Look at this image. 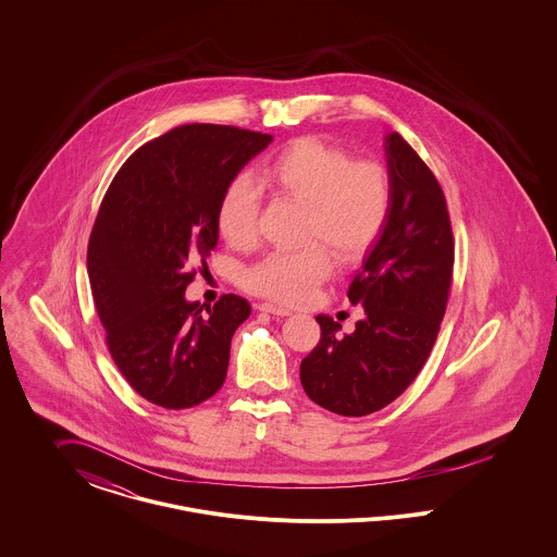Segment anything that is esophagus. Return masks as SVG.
<instances>
[{
  "mask_svg": "<svg viewBox=\"0 0 557 557\" xmlns=\"http://www.w3.org/2000/svg\"><path fill=\"white\" fill-rule=\"evenodd\" d=\"M259 309H261L263 313L280 315V318H286V315H290V309H286V307H277V305H271V302H263Z\"/></svg>",
  "mask_w": 557,
  "mask_h": 557,
  "instance_id": "obj_1",
  "label": "esophagus"
}]
</instances>
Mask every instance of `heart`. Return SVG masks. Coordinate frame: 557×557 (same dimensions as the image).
<instances>
[{
  "mask_svg": "<svg viewBox=\"0 0 557 557\" xmlns=\"http://www.w3.org/2000/svg\"><path fill=\"white\" fill-rule=\"evenodd\" d=\"M257 180L273 194L305 205L300 238L321 239L341 261H355L380 238L391 207L393 182L375 162H352L345 150L318 137L294 139L265 160ZM259 191L239 175L225 187L216 207V232L234 248L257 239ZM330 252L309 242L273 250L246 269L244 286L282 305L307 302L330 275Z\"/></svg>",
  "mask_w": 557,
  "mask_h": 557,
  "instance_id": "1",
  "label": "heart"
}]
</instances>
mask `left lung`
Wrapping results in <instances>:
<instances>
[{"label":"left lung","mask_w":557,"mask_h":557,"mask_svg":"<svg viewBox=\"0 0 557 557\" xmlns=\"http://www.w3.org/2000/svg\"><path fill=\"white\" fill-rule=\"evenodd\" d=\"M384 154L393 207L348 288L366 315L345 336L338 321L318 315L321 341L300 363L309 398L348 418L386 407L424 368L453 273L449 212L436 177L398 133L384 137Z\"/></svg>","instance_id":"1"}]
</instances>
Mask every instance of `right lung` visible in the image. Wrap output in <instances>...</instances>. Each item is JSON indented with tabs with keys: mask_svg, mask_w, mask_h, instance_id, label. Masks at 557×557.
<instances>
[{
	"mask_svg": "<svg viewBox=\"0 0 557 557\" xmlns=\"http://www.w3.org/2000/svg\"><path fill=\"white\" fill-rule=\"evenodd\" d=\"M271 141L238 127H177L133 152L102 200L87 246L91 296L116 368L164 409L194 407L225 382L250 305L225 294L202 311L186 298L189 267L219 242L225 187Z\"/></svg>",
	"mask_w": 557,
	"mask_h": 557,
	"instance_id": "right-lung-1",
	"label": "right lung"
}]
</instances>
